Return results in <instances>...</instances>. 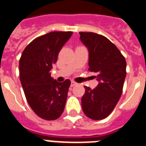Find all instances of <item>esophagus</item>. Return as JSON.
<instances>
[{"instance_id": "esophagus-1", "label": "esophagus", "mask_w": 146, "mask_h": 146, "mask_svg": "<svg viewBox=\"0 0 146 146\" xmlns=\"http://www.w3.org/2000/svg\"><path fill=\"white\" fill-rule=\"evenodd\" d=\"M77 83L76 82H71V84H70V86L71 87H73V86H75V85H76Z\"/></svg>"}]
</instances>
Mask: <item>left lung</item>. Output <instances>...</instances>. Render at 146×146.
Segmentation results:
<instances>
[{"label": "left lung", "mask_w": 146, "mask_h": 146, "mask_svg": "<svg viewBox=\"0 0 146 146\" xmlns=\"http://www.w3.org/2000/svg\"><path fill=\"white\" fill-rule=\"evenodd\" d=\"M80 40L88 51L89 70L97 74L98 86H84L82 108L87 117L101 120L112 112L122 94L126 61L118 48L105 36L80 32Z\"/></svg>", "instance_id": "left-lung-1"}]
</instances>
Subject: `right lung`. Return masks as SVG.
Returning <instances> with one entry per match:
<instances>
[{
    "label": "right lung",
    "instance_id": "right-lung-1",
    "mask_svg": "<svg viewBox=\"0 0 146 146\" xmlns=\"http://www.w3.org/2000/svg\"><path fill=\"white\" fill-rule=\"evenodd\" d=\"M72 34L54 31L37 37L26 46L20 58V81L27 101L45 120H55L64 110L70 81L58 82L51 77L50 71Z\"/></svg>",
    "mask_w": 146,
    "mask_h": 146
}]
</instances>
